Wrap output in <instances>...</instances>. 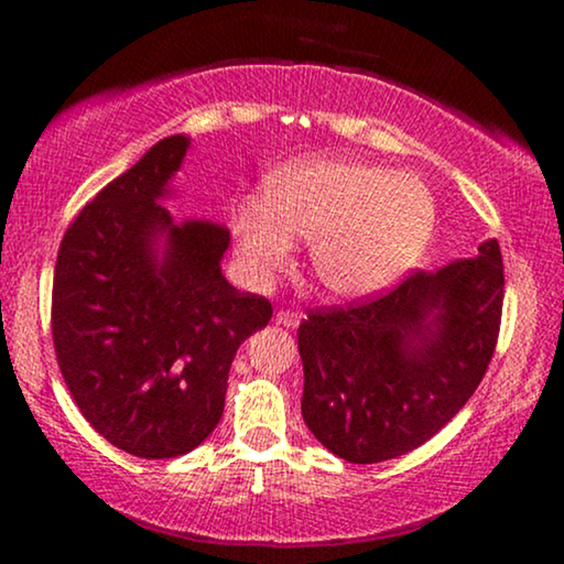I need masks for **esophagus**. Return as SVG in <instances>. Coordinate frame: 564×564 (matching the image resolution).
Returning <instances> with one entry per match:
<instances>
[{
  "label": "esophagus",
  "mask_w": 564,
  "mask_h": 564,
  "mask_svg": "<svg viewBox=\"0 0 564 564\" xmlns=\"http://www.w3.org/2000/svg\"><path fill=\"white\" fill-rule=\"evenodd\" d=\"M275 323H281L286 328H296L302 323V313H296V310H278Z\"/></svg>",
  "instance_id": "34e87169"
}]
</instances>
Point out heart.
Here are the masks:
<instances>
[{
  "label": "heart",
  "instance_id": "b5f03b06",
  "mask_svg": "<svg viewBox=\"0 0 564 564\" xmlns=\"http://www.w3.org/2000/svg\"><path fill=\"white\" fill-rule=\"evenodd\" d=\"M435 200L422 180L347 159L275 172L264 193L232 206L230 230L251 281L286 273L294 241H310L315 281L341 300L377 294L422 257Z\"/></svg>",
  "mask_w": 564,
  "mask_h": 564
}]
</instances>
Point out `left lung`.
<instances>
[{
	"label": "left lung",
	"mask_w": 564,
	"mask_h": 564,
	"mask_svg": "<svg viewBox=\"0 0 564 564\" xmlns=\"http://www.w3.org/2000/svg\"><path fill=\"white\" fill-rule=\"evenodd\" d=\"M501 310L496 238L471 260L413 270L384 294L307 310L296 332L304 424L349 464L419 448L475 394Z\"/></svg>",
	"instance_id": "obj_1"
}]
</instances>
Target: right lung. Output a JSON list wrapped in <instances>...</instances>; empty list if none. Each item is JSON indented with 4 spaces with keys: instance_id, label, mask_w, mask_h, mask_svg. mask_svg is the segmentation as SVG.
<instances>
[{
    "instance_id": "right-lung-1",
    "label": "right lung",
    "mask_w": 564,
    "mask_h": 564,
    "mask_svg": "<svg viewBox=\"0 0 564 564\" xmlns=\"http://www.w3.org/2000/svg\"><path fill=\"white\" fill-rule=\"evenodd\" d=\"M187 138L156 142L76 215L57 249L53 345L95 432L140 458L198 448L223 419L236 349L273 304L225 281L228 230L159 204ZM167 232L161 261L152 238Z\"/></svg>"
}]
</instances>
